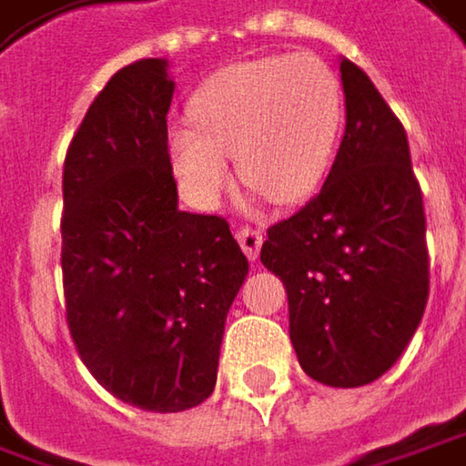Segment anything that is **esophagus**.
Returning a JSON list of instances; mask_svg holds the SVG:
<instances>
[{"label":"esophagus","mask_w":466,"mask_h":466,"mask_svg":"<svg viewBox=\"0 0 466 466\" xmlns=\"http://www.w3.org/2000/svg\"><path fill=\"white\" fill-rule=\"evenodd\" d=\"M237 242L242 245L245 256L250 261H256L258 258V250H261V242H264V234H261V229H256V227H239L237 229Z\"/></svg>","instance_id":"esophagus-1"}]
</instances>
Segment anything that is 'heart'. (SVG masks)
<instances>
[{"label": "heart", "instance_id": "b5f03b06", "mask_svg": "<svg viewBox=\"0 0 466 466\" xmlns=\"http://www.w3.org/2000/svg\"><path fill=\"white\" fill-rule=\"evenodd\" d=\"M191 119L170 130V157L197 205L210 208L227 191L229 154L245 181L290 205L318 189L333 162L344 90L315 56H269L213 74Z\"/></svg>", "mask_w": 466, "mask_h": 466}]
</instances>
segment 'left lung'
<instances>
[{
  "instance_id": "1",
  "label": "left lung",
  "mask_w": 466,
  "mask_h": 466,
  "mask_svg": "<svg viewBox=\"0 0 466 466\" xmlns=\"http://www.w3.org/2000/svg\"><path fill=\"white\" fill-rule=\"evenodd\" d=\"M347 127L322 189L267 229L261 264L288 293L290 344L307 376L362 387L416 333L430 296L421 187L402 122L368 74L341 61Z\"/></svg>"
}]
</instances>
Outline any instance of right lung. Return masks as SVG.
I'll return each mask as SVG.
<instances>
[{
	"label": "right lung",
	"mask_w": 466,
	"mask_h": 466,
	"mask_svg": "<svg viewBox=\"0 0 466 466\" xmlns=\"http://www.w3.org/2000/svg\"><path fill=\"white\" fill-rule=\"evenodd\" d=\"M167 61L119 68L64 162L68 333L114 398L178 413L210 398L224 322L248 275L227 218L178 210Z\"/></svg>",
	"instance_id": "1"
}]
</instances>
